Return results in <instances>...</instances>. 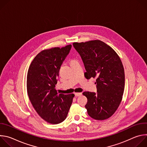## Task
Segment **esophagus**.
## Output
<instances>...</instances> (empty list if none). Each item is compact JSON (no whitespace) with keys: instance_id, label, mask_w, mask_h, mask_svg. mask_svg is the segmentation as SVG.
<instances>
[{"instance_id":"obj_1","label":"esophagus","mask_w":147,"mask_h":147,"mask_svg":"<svg viewBox=\"0 0 147 147\" xmlns=\"http://www.w3.org/2000/svg\"><path fill=\"white\" fill-rule=\"evenodd\" d=\"M81 95H82V93H81V92H76L75 93V96H80Z\"/></svg>"}]
</instances>
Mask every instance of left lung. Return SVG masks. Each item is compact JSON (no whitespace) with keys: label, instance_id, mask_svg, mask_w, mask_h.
<instances>
[{"label":"left lung","instance_id":"obj_1","mask_svg":"<svg viewBox=\"0 0 147 147\" xmlns=\"http://www.w3.org/2000/svg\"><path fill=\"white\" fill-rule=\"evenodd\" d=\"M84 65L85 77L96 78L97 92L85 91L86 108L94 119L105 120L118 108L124 89L125 76L122 62L116 52L100 40L74 42Z\"/></svg>","mask_w":147,"mask_h":147}]
</instances>
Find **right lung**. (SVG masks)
Returning a JSON list of instances; mask_svg holds the SVG:
<instances>
[{"mask_svg": "<svg viewBox=\"0 0 147 147\" xmlns=\"http://www.w3.org/2000/svg\"><path fill=\"white\" fill-rule=\"evenodd\" d=\"M71 45L39 52L29 67L27 89L29 99L39 116L51 124L64 121L74 95L58 94L55 88L59 70Z\"/></svg>", "mask_w": 147, "mask_h": 147, "instance_id": "right-lung-1", "label": "right lung"}]
</instances>
